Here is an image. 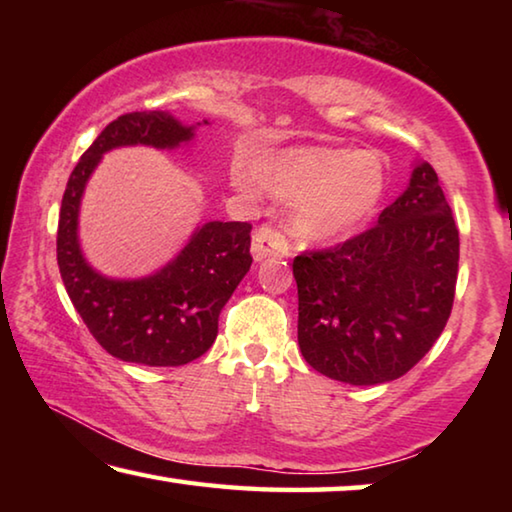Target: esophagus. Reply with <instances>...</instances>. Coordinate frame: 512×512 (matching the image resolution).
Returning a JSON list of instances; mask_svg holds the SVG:
<instances>
[{
  "instance_id": "34e87169",
  "label": "esophagus",
  "mask_w": 512,
  "mask_h": 512,
  "mask_svg": "<svg viewBox=\"0 0 512 512\" xmlns=\"http://www.w3.org/2000/svg\"><path fill=\"white\" fill-rule=\"evenodd\" d=\"M289 250V241L273 225H262V228L255 230L253 246H250L255 262H262L266 257H287Z\"/></svg>"
}]
</instances>
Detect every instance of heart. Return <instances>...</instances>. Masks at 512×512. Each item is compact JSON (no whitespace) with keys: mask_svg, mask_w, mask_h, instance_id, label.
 Listing matches in <instances>:
<instances>
[{"mask_svg":"<svg viewBox=\"0 0 512 512\" xmlns=\"http://www.w3.org/2000/svg\"><path fill=\"white\" fill-rule=\"evenodd\" d=\"M259 192L298 203L296 228L307 239L348 235L375 214L386 192V160L377 151L305 149L280 151L250 164ZM241 183L250 180L241 176Z\"/></svg>","mask_w":512,"mask_h":512,"instance_id":"1","label":"heart"}]
</instances>
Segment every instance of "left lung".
Listing matches in <instances>:
<instances>
[{
  "mask_svg": "<svg viewBox=\"0 0 512 512\" xmlns=\"http://www.w3.org/2000/svg\"><path fill=\"white\" fill-rule=\"evenodd\" d=\"M458 228L431 164L377 225L336 248L293 259L298 345L320 375L375 386L409 372L452 314Z\"/></svg>",
  "mask_w": 512,
  "mask_h": 512,
  "instance_id": "8db88e82",
  "label": "left lung"
}]
</instances>
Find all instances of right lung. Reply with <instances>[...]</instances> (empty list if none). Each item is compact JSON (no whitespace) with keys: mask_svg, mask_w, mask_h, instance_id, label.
<instances>
[{"mask_svg":"<svg viewBox=\"0 0 512 512\" xmlns=\"http://www.w3.org/2000/svg\"><path fill=\"white\" fill-rule=\"evenodd\" d=\"M194 128L164 110L126 112L103 128L67 180L56 239L60 277L90 334L121 361L185 366L201 357L219 332L221 309L253 264V225L241 221L203 223L167 266L140 280L101 275L81 253V196L101 155L135 144L178 149Z\"/></svg>","mask_w":512,"mask_h":512,"instance_id":"add662e5","label":"right lung"}]
</instances>
